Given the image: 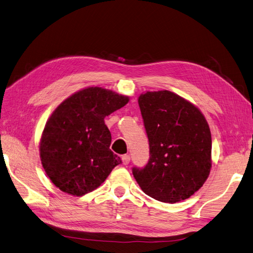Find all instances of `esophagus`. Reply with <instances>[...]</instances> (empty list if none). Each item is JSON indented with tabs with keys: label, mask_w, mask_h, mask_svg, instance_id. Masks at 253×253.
<instances>
[{
	"label": "esophagus",
	"mask_w": 253,
	"mask_h": 253,
	"mask_svg": "<svg viewBox=\"0 0 253 253\" xmlns=\"http://www.w3.org/2000/svg\"><path fill=\"white\" fill-rule=\"evenodd\" d=\"M121 159H122V163L125 164V165H127L128 163H130L131 158H130V156H128V155H123Z\"/></svg>",
	"instance_id": "34e87169"
}]
</instances>
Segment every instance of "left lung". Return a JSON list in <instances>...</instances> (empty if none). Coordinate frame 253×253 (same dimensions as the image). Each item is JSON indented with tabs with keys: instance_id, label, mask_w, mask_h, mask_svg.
<instances>
[{
	"instance_id": "left-lung-1",
	"label": "left lung",
	"mask_w": 253,
	"mask_h": 253,
	"mask_svg": "<svg viewBox=\"0 0 253 253\" xmlns=\"http://www.w3.org/2000/svg\"><path fill=\"white\" fill-rule=\"evenodd\" d=\"M138 105L150 158L145 168L132 169L134 178L157 201L189 199L211 173V134L204 115L168 90L140 94Z\"/></svg>"
}]
</instances>
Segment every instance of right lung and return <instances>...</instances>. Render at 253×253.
Returning <instances> with one entry per match:
<instances>
[{
  "label": "right lung",
  "instance_id": "right-lung-1",
  "mask_svg": "<svg viewBox=\"0 0 253 253\" xmlns=\"http://www.w3.org/2000/svg\"><path fill=\"white\" fill-rule=\"evenodd\" d=\"M127 102V96L112 90L90 87L55 108L40 144L42 168L55 187L67 194L84 195L121 163L109 149L112 134L104 118Z\"/></svg>",
  "mask_w": 253,
  "mask_h": 253
}]
</instances>
